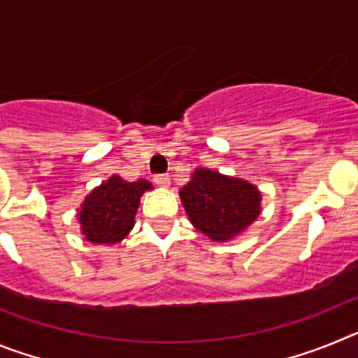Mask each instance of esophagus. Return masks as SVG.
Instances as JSON below:
<instances>
[{
  "label": "esophagus",
  "mask_w": 358,
  "mask_h": 358,
  "mask_svg": "<svg viewBox=\"0 0 358 358\" xmlns=\"http://www.w3.org/2000/svg\"><path fill=\"white\" fill-rule=\"evenodd\" d=\"M154 182H156L159 188H169L170 186V177L164 176V173H161V176H156L154 177Z\"/></svg>",
  "instance_id": "1"
}]
</instances>
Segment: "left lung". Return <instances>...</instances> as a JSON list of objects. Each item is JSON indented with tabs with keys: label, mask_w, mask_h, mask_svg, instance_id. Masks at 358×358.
<instances>
[{
	"label": "left lung",
	"mask_w": 358,
	"mask_h": 358,
	"mask_svg": "<svg viewBox=\"0 0 358 358\" xmlns=\"http://www.w3.org/2000/svg\"><path fill=\"white\" fill-rule=\"evenodd\" d=\"M179 197L189 222L211 242L236 238L262 213V194L252 182L210 169H195Z\"/></svg>",
	"instance_id": "8db88e82"
}]
</instances>
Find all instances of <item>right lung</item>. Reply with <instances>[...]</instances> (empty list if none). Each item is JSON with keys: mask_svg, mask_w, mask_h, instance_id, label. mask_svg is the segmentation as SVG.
<instances>
[{"mask_svg": "<svg viewBox=\"0 0 358 358\" xmlns=\"http://www.w3.org/2000/svg\"><path fill=\"white\" fill-rule=\"evenodd\" d=\"M148 189L152 185L147 179L129 182L116 173L91 189L77 215L84 238L98 245L122 242L134 227L140 199Z\"/></svg>", "mask_w": 358, "mask_h": 358, "instance_id": "1", "label": "right lung"}]
</instances>
